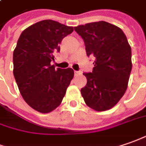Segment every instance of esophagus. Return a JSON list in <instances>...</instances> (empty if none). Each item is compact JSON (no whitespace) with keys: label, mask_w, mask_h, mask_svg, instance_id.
Returning <instances> with one entry per match:
<instances>
[{"label":"esophagus","mask_w":146,"mask_h":146,"mask_svg":"<svg viewBox=\"0 0 146 146\" xmlns=\"http://www.w3.org/2000/svg\"><path fill=\"white\" fill-rule=\"evenodd\" d=\"M74 73H75V75L77 76V75H80L81 74V71H74Z\"/></svg>","instance_id":"34e87169"}]
</instances>
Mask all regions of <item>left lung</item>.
I'll return each instance as SVG.
<instances>
[{
  "mask_svg": "<svg viewBox=\"0 0 146 146\" xmlns=\"http://www.w3.org/2000/svg\"><path fill=\"white\" fill-rule=\"evenodd\" d=\"M74 30L84 40L87 56L94 57L92 73H84L81 90L86 104L96 111L108 110L125 94L132 69L131 47L126 36L114 25L98 21L78 25Z\"/></svg>",
  "mask_w": 146,
  "mask_h": 146,
  "instance_id": "1",
  "label": "left lung"
}]
</instances>
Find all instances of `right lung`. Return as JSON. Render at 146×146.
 I'll return each instance as SVG.
<instances>
[{"mask_svg":"<svg viewBox=\"0 0 146 146\" xmlns=\"http://www.w3.org/2000/svg\"><path fill=\"white\" fill-rule=\"evenodd\" d=\"M73 27L44 20L25 29L13 51V75L24 100L42 113L60 106L73 79L71 68L55 69L50 62L60 52L62 39Z\"/></svg>","mask_w":146,"mask_h":146,"instance_id":"1","label":"right lung"}]
</instances>
